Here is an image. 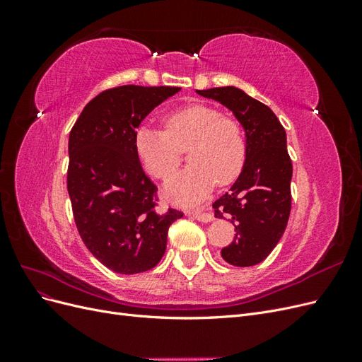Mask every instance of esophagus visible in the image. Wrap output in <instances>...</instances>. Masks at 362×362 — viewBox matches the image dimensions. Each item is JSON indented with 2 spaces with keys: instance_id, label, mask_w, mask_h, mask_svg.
<instances>
[{
  "instance_id": "34e87169",
  "label": "esophagus",
  "mask_w": 362,
  "mask_h": 362,
  "mask_svg": "<svg viewBox=\"0 0 362 362\" xmlns=\"http://www.w3.org/2000/svg\"><path fill=\"white\" fill-rule=\"evenodd\" d=\"M192 214H193V217L196 218V221H199V222H204V223H208V222H211V221H213V218H214L211 213H205V211H193Z\"/></svg>"
}]
</instances>
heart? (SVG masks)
<instances>
[{
	"label": "heart",
	"instance_id": "1",
	"mask_svg": "<svg viewBox=\"0 0 362 362\" xmlns=\"http://www.w3.org/2000/svg\"><path fill=\"white\" fill-rule=\"evenodd\" d=\"M134 145L145 169L160 180L170 177L180 164V149L189 148L190 166L166 182L168 196L187 204L205 198L216 182H233L246 158V140L240 124L204 104L168 115L166 129L141 125L136 131Z\"/></svg>",
	"mask_w": 362,
	"mask_h": 362
}]
</instances>
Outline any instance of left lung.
Returning <instances> with one entry per match:
<instances>
[{"label":"left lung","instance_id":"obj_1","mask_svg":"<svg viewBox=\"0 0 362 362\" xmlns=\"http://www.w3.org/2000/svg\"><path fill=\"white\" fill-rule=\"evenodd\" d=\"M229 108L246 136V158L238 178L214 204L217 218H231L234 242L222 258L237 267L255 266L281 240L291 210L293 166L287 134L267 105L234 86L196 90Z\"/></svg>","mask_w":362,"mask_h":362}]
</instances>
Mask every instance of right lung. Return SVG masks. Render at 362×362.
Wrapping results in <instances>:
<instances>
[{"instance_id": "1", "label": "right lung", "mask_w": 362, "mask_h": 362, "mask_svg": "<svg viewBox=\"0 0 362 362\" xmlns=\"http://www.w3.org/2000/svg\"><path fill=\"white\" fill-rule=\"evenodd\" d=\"M180 87L119 86L87 104L69 134L68 192L76 229L105 267L134 275L156 267L181 211H157V187L141 169L134 136Z\"/></svg>"}]
</instances>
